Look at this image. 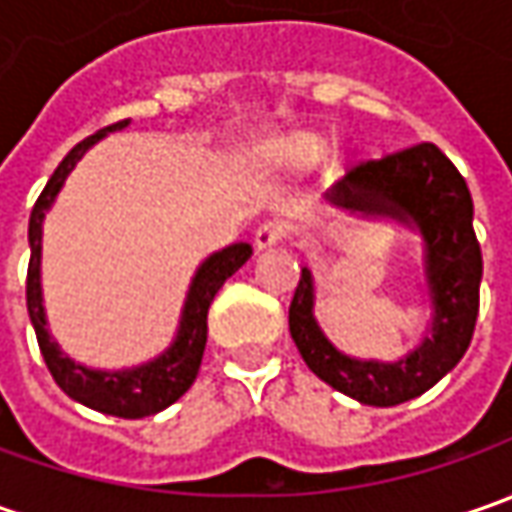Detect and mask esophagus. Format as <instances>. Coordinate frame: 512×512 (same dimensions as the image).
Returning <instances> with one entry per match:
<instances>
[{
	"label": "esophagus",
	"mask_w": 512,
	"mask_h": 512,
	"mask_svg": "<svg viewBox=\"0 0 512 512\" xmlns=\"http://www.w3.org/2000/svg\"><path fill=\"white\" fill-rule=\"evenodd\" d=\"M287 239V227L282 222H265V225L256 227V233H253V245L256 250H267V247H276L282 245Z\"/></svg>",
	"instance_id": "esophagus-1"
}]
</instances>
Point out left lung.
Masks as SVG:
<instances>
[{
	"instance_id": "obj_1",
	"label": "left lung",
	"mask_w": 512,
	"mask_h": 512,
	"mask_svg": "<svg viewBox=\"0 0 512 512\" xmlns=\"http://www.w3.org/2000/svg\"><path fill=\"white\" fill-rule=\"evenodd\" d=\"M327 199L350 213L387 216L419 230L433 319L422 344L399 362L344 356L313 316V276L302 267L287 319L290 336L307 367L333 390L373 407L410 402L459 364L476 330L482 247L467 182L442 150L422 142L359 162Z\"/></svg>"
}]
</instances>
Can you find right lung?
<instances>
[{
    "label": "right lung",
    "instance_id": "right-lung-1",
    "mask_svg": "<svg viewBox=\"0 0 512 512\" xmlns=\"http://www.w3.org/2000/svg\"><path fill=\"white\" fill-rule=\"evenodd\" d=\"M128 125L130 122L125 119V122L108 125V128H102L99 133L88 136V139H82L59 162V168L53 170L48 185L39 193L36 205L30 210V262L25 293H28L30 325L36 330V342H39V350L45 356V364H48L53 382L59 384L70 399H76V402L85 404L90 410L119 416V419H145V416H153V413L170 407L176 399H182L187 393V387L196 382V373H199L207 342V307L213 302V296L219 293V287L225 285L227 279L250 259L253 247L247 245V242H236V245L207 256L205 262L199 265L193 282H190V290H187L176 339L153 362L128 367V370H90L85 364L73 362L70 356H65L59 350V344L50 339L45 305H42V279H39V270H42V222H45V213L53 205V199L59 196V190L65 185L68 173L76 168V162L102 136H108L110 130H122L128 128Z\"/></svg>",
    "mask_w": 512,
    "mask_h": 512
}]
</instances>
